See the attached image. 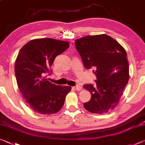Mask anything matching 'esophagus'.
Wrapping results in <instances>:
<instances>
[{
    "label": "esophagus",
    "instance_id": "1",
    "mask_svg": "<svg viewBox=\"0 0 145 145\" xmlns=\"http://www.w3.org/2000/svg\"><path fill=\"white\" fill-rule=\"evenodd\" d=\"M72 88H73V89L76 90H77V91H80V90H82V88L80 85H76V86H75V87H73Z\"/></svg>",
    "mask_w": 145,
    "mask_h": 145
}]
</instances>
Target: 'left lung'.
<instances>
[{"instance_id": "8db88e82", "label": "left lung", "mask_w": 145, "mask_h": 145, "mask_svg": "<svg viewBox=\"0 0 145 145\" xmlns=\"http://www.w3.org/2000/svg\"><path fill=\"white\" fill-rule=\"evenodd\" d=\"M75 46L87 69L93 68L95 86L83 85L91 94L84 108L92 113L103 114L115 108L123 95L129 78L125 49L106 34L88 35L75 40Z\"/></svg>"}]
</instances>
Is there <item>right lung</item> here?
<instances>
[{
    "mask_svg": "<svg viewBox=\"0 0 145 145\" xmlns=\"http://www.w3.org/2000/svg\"><path fill=\"white\" fill-rule=\"evenodd\" d=\"M69 47V42L52 38L30 40L18 53L14 72L18 87L28 106L42 115L55 114L63 107L70 86L48 81L46 74L57 55Z\"/></svg>",
    "mask_w": 145,
    "mask_h": 145,
    "instance_id": "obj_1",
    "label": "right lung"
}]
</instances>
